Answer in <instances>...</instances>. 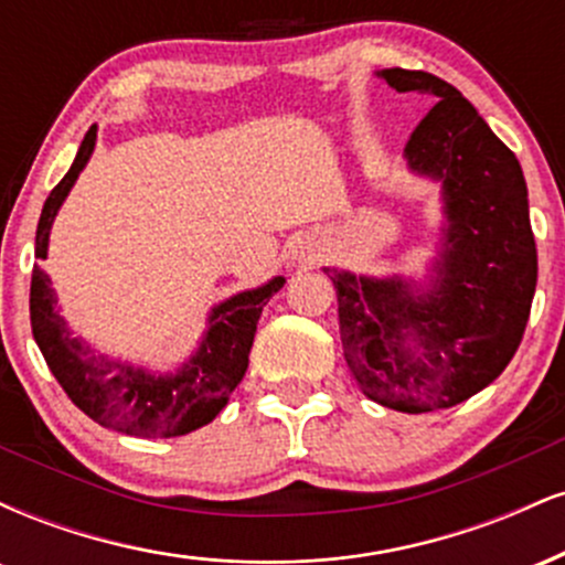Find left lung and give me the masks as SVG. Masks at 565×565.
Listing matches in <instances>:
<instances>
[{"instance_id":"8db88e82","label":"left lung","mask_w":565,"mask_h":565,"mask_svg":"<svg viewBox=\"0 0 565 565\" xmlns=\"http://www.w3.org/2000/svg\"><path fill=\"white\" fill-rule=\"evenodd\" d=\"M398 93L436 106L406 142L414 172L444 183L449 228L436 287L329 270L342 353L369 398L406 414L451 408L491 385L521 345L536 289L529 191L515 153L457 87L427 71L385 68ZM418 345L412 351L405 342Z\"/></svg>"}]
</instances>
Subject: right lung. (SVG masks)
Returning a JSON list of instances; mask_svg holds the SVG:
<instances>
[{
    "label": "right lung",
    "instance_id": "1",
    "mask_svg": "<svg viewBox=\"0 0 565 565\" xmlns=\"http://www.w3.org/2000/svg\"><path fill=\"white\" fill-rule=\"evenodd\" d=\"M93 148L95 127H89L66 178L44 201L36 228L39 260L47 257L50 225L74 180L79 178L82 167L87 164ZM281 287L284 278L276 276L260 289L242 291L220 302L212 310L210 332L201 340L199 353L170 377H153L142 369L97 355L89 345L71 337L66 321L55 310V291L50 287V278L36 265L31 270V332L50 372L89 419L127 436L174 438L212 423L228 404V395L236 391L249 366V350L263 305Z\"/></svg>",
    "mask_w": 565,
    "mask_h": 565
}]
</instances>
